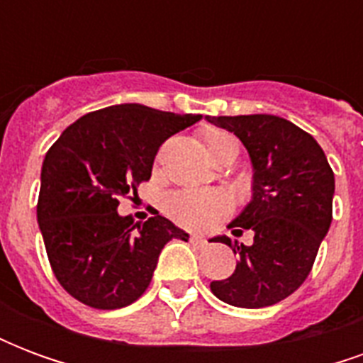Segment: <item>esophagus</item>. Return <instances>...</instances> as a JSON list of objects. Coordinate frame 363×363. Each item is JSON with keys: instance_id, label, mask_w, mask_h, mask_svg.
Returning a JSON list of instances; mask_svg holds the SVG:
<instances>
[{"instance_id": "34e87169", "label": "esophagus", "mask_w": 363, "mask_h": 363, "mask_svg": "<svg viewBox=\"0 0 363 363\" xmlns=\"http://www.w3.org/2000/svg\"><path fill=\"white\" fill-rule=\"evenodd\" d=\"M190 243L194 245V247H198V249H204L206 245H208V241H206L202 235H190Z\"/></svg>"}]
</instances>
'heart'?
Here are the masks:
<instances>
[{"label":"heart","instance_id":"obj_1","mask_svg":"<svg viewBox=\"0 0 363 363\" xmlns=\"http://www.w3.org/2000/svg\"><path fill=\"white\" fill-rule=\"evenodd\" d=\"M206 147L212 157L213 153L225 145L237 143V140L228 132H208L204 135ZM229 200L220 192L210 190H182L174 192L167 200V212L177 223L184 228L206 229L212 228L221 218L229 213Z\"/></svg>","mask_w":363,"mask_h":363}]
</instances>
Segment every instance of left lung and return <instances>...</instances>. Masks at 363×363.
Here are the masks:
<instances>
[{
  "mask_svg": "<svg viewBox=\"0 0 363 363\" xmlns=\"http://www.w3.org/2000/svg\"><path fill=\"white\" fill-rule=\"evenodd\" d=\"M243 142L252 163V198L228 228L255 233L235 245V272L210 284L213 296L245 309L291 296L311 272L333 221L335 173L311 134L274 114L206 116ZM231 247L225 235L213 237ZM233 249V252H235Z\"/></svg>",
  "mask_w": 363,
  "mask_h": 363,
  "instance_id": "8db88e82",
  "label": "left lung"
}]
</instances>
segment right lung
<instances>
[{
    "mask_svg": "<svg viewBox=\"0 0 363 363\" xmlns=\"http://www.w3.org/2000/svg\"><path fill=\"white\" fill-rule=\"evenodd\" d=\"M202 114L138 103L89 112L67 126L43 163L36 220L56 278L95 309H120L147 289L159 252L189 233L155 213L134 223L118 200L150 181L159 145Z\"/></svg>",
    "mask_w": 363,
    "mask_h": 363,
    "instance_id": "add662e5",
    "label": "right lung"
}]
</instances>
